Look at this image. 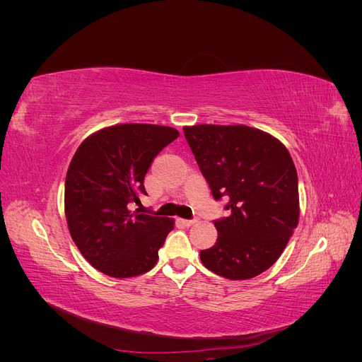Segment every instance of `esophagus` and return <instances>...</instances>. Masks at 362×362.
<instances>
[{
  "label": "esophagus",
  "instance_id": "34e87169",
  "mask_svg": "<svg viewBox=\"0 0 362 362\" xmlns=\"http://www.w3.org/2000/svg\"><path fill=\"white\" fill-rule=\"evenodd\" d=\"M196 222H198V218H190V221H187V218H182V221H181V223H182L184 226H192V225H194Z\"/></svg>",
  "mask_w": 362,
  "mask_h": 362
}]
</instances>
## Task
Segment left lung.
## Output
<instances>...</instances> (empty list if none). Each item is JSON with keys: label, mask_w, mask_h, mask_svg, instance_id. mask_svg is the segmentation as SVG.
<instances>
[{"label": "left lung", "mask_w": 362, "mask_h": 362, "mask_svg": "<svg viewBox=\"0 0 362 362\" xmlns=\"http://www.w3.org/2000/svg\"><path fill=\"white\" fill-rule=\"evenodd\" d=\"M185 140L216 201L229 216L214 221L217 242L202 264L233 281L266 272L299 222L298 172L278 139L246 125L184 127Z\"/></svg>", "instance_id": "1"}]
</instances>
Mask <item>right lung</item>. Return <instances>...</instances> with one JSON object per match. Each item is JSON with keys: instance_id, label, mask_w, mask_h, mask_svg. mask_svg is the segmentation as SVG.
Masks as SVG:
<instances>
[{"instance_id": "right-lung-1", "label": "right lung", "mask_w": 362, "mask_h": 362, "mask_svg": "<svg viewBox=\"0 0 362 362\" xmlns=\"http://www.w3.org/2000/svg\"><path fill=\"white\" fill-rule=\"evenodd\" d=\"M175 128L120 124L96 131L76 149L64 182V214L76 247L113 278H131L156 266L173 221L131 211L140 205L144 180Z\"/></svg>"}]
</instances>
